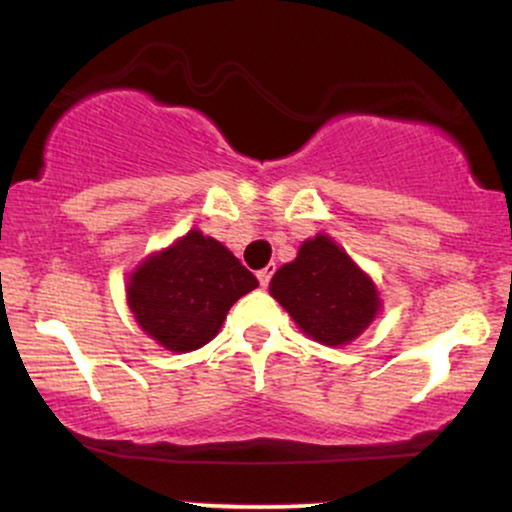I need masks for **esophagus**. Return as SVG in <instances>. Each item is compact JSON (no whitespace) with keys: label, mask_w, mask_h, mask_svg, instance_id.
Listing matches in <instances>:
<instances>
[{"label":"esophagus","mask_w":512,"mask_h":512,"mask_svg":"<svg viewBox=\"0 0 512 512\" xmlns=\"http://www.w3.org/2000/svg\"><path fill=\"white\" fill-rule=\"evenodd\" d=\"M274 272H276L274 264H267V267L260 269V272H257V279H260V286H269V281H272V274H274Z\"/></svg>","instance_id":"1"}]
</instances>
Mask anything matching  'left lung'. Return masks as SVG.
<instances>
[{
	"label": "left lung",
	"instance_id": "obj_1",
	"mask_svg": "<svg viewBox=\"0 0 512 512\" xmlns=\"http://www.w3.org/2000/svg\"><path fill=\"white\" fill-rule=\"evenodd\" d=\"M269 291L305 334L327 346L358 337L380 308L373 281L327 236L305 240Z\"/></svg>",
	"mask_w": 512,
	"mask_h": 512
}]
</instances>
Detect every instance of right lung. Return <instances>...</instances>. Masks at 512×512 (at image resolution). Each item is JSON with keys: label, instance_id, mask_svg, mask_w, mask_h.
<instances>
[{"label": "right lung", "instance_id": "obj_1", "mask_svg": "<svg viewBox=\"0 0 512 512\" xmlns=\"http://www.w3.org/2000/svg\"><path fill=\"white\" fill-rule=\"evenodd\" d=\"M255 286V274L231 250L190 231L139 264L127 284V301L149 337L185 354L211 342L231 305Z\"/></svg>", "mask_w": 512, "mask_h": 512}]
</instances>
